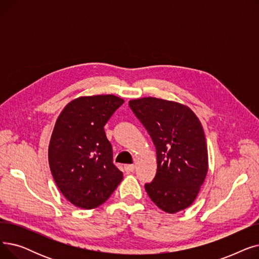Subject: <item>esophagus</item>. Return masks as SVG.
Instances as JSON below:
<instances>
[{"label": "esophagus", "mask_w": 259, "mask_h": 259, "mask_svg": "<svg viewBox=\"0 0 259 259\" xmlns=\"http://www.w3.org/2000/svg\"><path fill=\"white\" fill-rule=\"evenodd\" d=\"M124 169H125V171H126L127 173H132V172L134 171L135 167H134V165H125V166H124Z\"/></svg>", "instance_id": "34e87169"}]
</instances>
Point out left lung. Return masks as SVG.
<instances>
[{
	"label": "left lung",
	"instance_id": "left-lung-1",
	"mask_svg": "<svg viewBox=\"0 0 259 259\" xmlns=\"http://www.w3.org/2000/svg\"><path fill=\"white\" fill-rule=\"evenodd\" d=\"M129 106L156 149L157 170L145 189L170 214L190 207L208 173V149L198 117L188 106L156 98L132 100Z\"/></svg>",
	"mask_w": 259,
	"mask_h": 259
}]
</instances>
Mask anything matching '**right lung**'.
Returning <instances> with one entry per match:
<instances>
[{
    "label": "right lung",
    "mask_w": 259,
    "mask_h": 259,
    "mask_svg": "<svg viewBox=\"0 0 259 259\" xmlns=\"http://www.w3.org/2000/svg\"><path fill=\"white\" fill-rule=\"evenodd\" d=\"M122 103L113 94L79 97L65 106L54 125L48 148L50 170L62 194L78 208L101 206L122 180L104 130Z\"/></svg>",
    "instance_id": "right-lung-1"
}]
</instances>
